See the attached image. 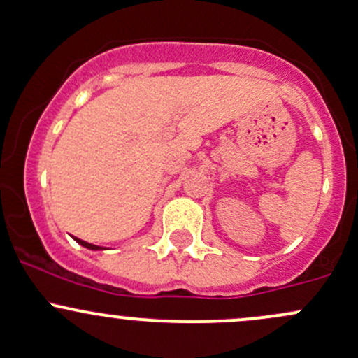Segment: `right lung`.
<instances>
[{
	"label": "right lung",
	"instance_id": "right-lung-1",
	"mask_svg": "<svg viewBox=\"0 0 358 358\" xmlns=\"http://www.w3.org/2000/svg\"><path fill=\"white\" fill-rule=\"evenodd\" d=\"M75 241L78 242V244H82L83 248H87V249H92V251H97V249H102L101 245H95V244H90V242H87V241H82V239H76L75 237Z\"/></svg>",
	"mask_w": 358,
	"mask_h": 358
}]
</instances>
